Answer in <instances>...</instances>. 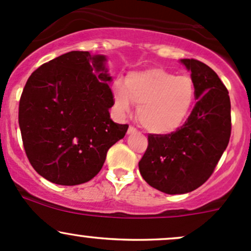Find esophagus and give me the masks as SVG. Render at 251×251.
<instances>
[{
    "label": "esophagus",
    "mask_w": 251,
    "mask_h": 251,
    "mask_svg": "<svg viewBox=\"0 0 251 251\" xmlns=\"http://www.w3.org/2000/svg\"><path fill=\"white\" fill-rule=\"evenodd\" d=\"M136 128L135 126H129V128H128V134H134V133H136Z\"/></svg>",
    "instance_id": "obj_1"
}]
</instances>
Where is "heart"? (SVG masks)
<instances>
[{"label":"heart","mask_w":251,"mask_h":251,"mask_svg":"<svg viewBox=\"0 0 251 251\" xmlns=\"http://www.w3.org/2000/svg\"><path fill=\"white\" fill-rule=\"evenodd\" d=\"M112 93L120 114H130L134 101L139 105L137 118L141 126L155 134L177 130L189 116L196 98L190 76H177L163 68L130 73L125 83H114Z\"/></svg>","instance_id":"heart-1"}]
</instances>
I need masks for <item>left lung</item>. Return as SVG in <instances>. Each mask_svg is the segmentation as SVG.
Returning <instances> with one entry per match:
<instances>
[{
	"label": "left lung",
	"instance_id": "left-lung-1",
	"mask_svg": "<svg viewBox=\"0 0 251 251\" xmlns=\"http://www.w3.org/2000/svg\"><path fill=\"white\" fill-rule=\"evenodd\" d=\"M191 72L196 90L193 111L170 134H150L139 170L151 187L171 194L198 189L212 176L231 135V103L227 88L207 64L180 60Z\"/></svg>",
	"mask_w": 251,
	"mask_h": 251
}]
</instances>
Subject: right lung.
<instances>
[{
    "label": "right lung",
    "instance_id": "1",
    "mask_svg": "<svg viewBox=\"0 0 251 251\" xmlns=\"http://www.w3.org/2000/svg\"><path fill=\"white\" fill-rule=\"evenodd\" d=\"M105 56L71 51L28 77L19 126L29 163L60 185L88 182L100 171L109 148L123 139L128 125L110 118L115 104Z\"/></svg>",
    "mask_w": 251,
    "mask_h": 251
}]
</instances>
